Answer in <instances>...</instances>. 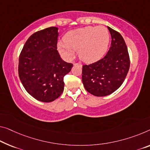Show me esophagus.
<instances>
[{"mask_svg": "<svg viewBox=\"0 0 150 150\" xmlns=\"http://www.w3.org/2000/svg\"><path fill=\"white\" fill-rule=\"evenodd\" d=\"M74 65L76 66V65H79L80 66H82V64H80V63H74Z\"/></svg>", "mask_w": 150, "mask_h": 150, "instance_id": "34e87169", "label": "esophagus"}]
</instances>
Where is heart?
Returning a JSON list of instances; mask_svg holds the SVG:
<instances>
[{"mask_svg": "<svg viewBox=\"0 0 150 150\" xmlns=\"http://www.w3.org/2000/svg\"><path fill=\"white\" fill-rule=\"evenodd\" d=\"M64 41L57 43L59 52L68 59L78 50L79 57L86 63H93L102 58L107 51L110 33L107 27L88 26L68 31Z\"/></svg>", "mask_w": 150, "mask_h": 150, "instance_id": "b5f03b06", "label": "heart"}]
</instances>
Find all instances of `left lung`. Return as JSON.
I'll return each mask as SVG.
<instances>
[{
	"instance_id": "left-lung-1",
	"label": "left lung",
	"mask_w": 150,
	"mask_h": 150,
	"mask_svg": "<svg viewBox=\"0 0 150 150\" xmlns=\"http://www.w3.org/2000/svg\"><path fill=\"white\" fill-rule=\"evenodd\" d=\"M111 35V44L103 59L82 66V80L85 89L96 96L114 93L121 86L130 66L127 47L119 32L107 27Z\"/></svg>"
}]
</instances>
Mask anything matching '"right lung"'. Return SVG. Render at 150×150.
<instances>
[{
	"label": "right lung",
	"instance_id": "right-lung-1",
	"mask_svg": "<svg viewBox=\"0 0 150 150\" xmlns=\"http://www.w3.org/2000/svg\"><path fill=\"white\" fill-rule=\"evenodd\" d=\"M57 37L56 27L35 32L26 41L19 56L21 82L30 95L41 102H52L61 95L64 76L73 66L59 56Z\"/></svg>",
	"mask_w": 150,
	"mask_h": 150
}]
</instances>
